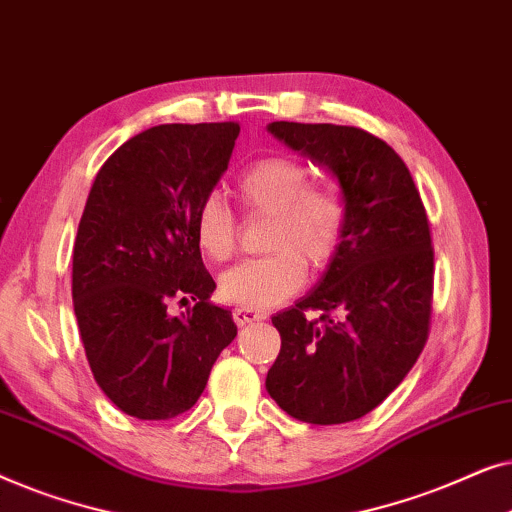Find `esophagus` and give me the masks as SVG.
<instances>
[{
	"instance_id": "34e87169",
	"label": "esophagus",
	"mask_w": 512,
	"mask_h": 512,
	"mask_svg": "<svg viewBox=\"0 0 512 512\" xmlns=\"http://www.w3.org/2000/svg\"><path fill=\"white\" fill-rule=\"evenodd\" d=\"M270 314L263 312V310H254V307H235L233 310V319L237 326H247V324H254V321H265Z\"/></svg>"
}]
</instances>
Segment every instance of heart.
I'll return each instance as SVG.
<instances>
[{
  "instance_id": "obj_1",
  "label": "heart",
  "mask_w": 512,
  "mask_h": 512,
  "mask_svg": "<svg viewBox=\"0 0 512 512\" xmlns=\"http://www.w3.org/2000/svg\"><path fill=\"white\" fill-rule=\"evenodd\" d=\"M247 214H270L265 249L221 277V296L240 307H270L293 296L307 268L326 270L347 233L349 205L333 184H312L300 158L265 156L244 167L235 181ZM195 242L209 261L223 263L237 249V223L219 195L200 202L193 221Z\"/></svg>"
}]
</instances>
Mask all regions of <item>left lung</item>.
<instances>
[{
  "instance_id": "obj_1",
  "label": "left lung",
  "mask_w": 512,
  "mask_h": 512,
  "mask_svg": "<svg viewBox=\"0 0 512 512\" xmlns=\"http://www.w3.org/2000/svg\"><path fill=\"white\" fill-rule=\"evenodd\" d=\"M268 130L338 177L349 221L321 282L272 317L282 349L265 389L300 422H354L403 382L429 338V216L403 158L384 139L331 123L275 121Z\"/></svg>"
}]
</instances>
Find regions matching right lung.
<instances>
[{"label":"right lung","instance_id":"obj_1","mask_svg":"<svg viewBox=\"0 0 512 512\" xmlns=\"http://www.w3.org/2000/svg\"><path fill=\"white\" fill-rule=\"evenodd\" d=\"M240 125L170 123L128 139L100 167L74 242L72 298L95 382L137 419L191 410L235 340L195 242V212L228 170ZM196 305L179 318L172 299Z\"/></svg>","mask_w":512,"mask_h":512}]
</instances>
